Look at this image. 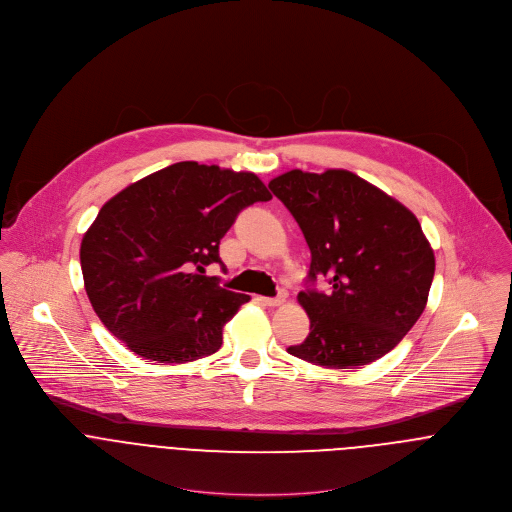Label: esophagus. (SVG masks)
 <instances>
[{"mask_svg": "<svg viewBox=\"0 0 512 512\" xmlns=\"http://www.w3.org/2000/svg\"><path fill=\"white\" fill-rule=\"evenodd\" d=\"M286 296H288V292H286V290H280L278 296H274V298L262 296V298H258V300H260L264 306H282V304L286 302Z\"/></svg>", "mask_w": 512, "mask_h": 512, "instance_id": "1", "label": "esophagus"}]
</instances>
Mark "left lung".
I'll return each instance as SVG.
<instances>
[{
  "mask_svg": "<svg viewBox=\"0 0 512 512\" xmlns=\"http://www.w3.org/2000/svg\"><path fill=\"white\" fill-rule=\"evenodd\" d=\"M312 254L298 302L310 334L288 352L324 368L364 366L390 352L420 318L434 252L416 216L348 170H290L270 184Z\"/></svg>",
  "mask_w": 512,
  "mask_h": 512,
  "instance_id": "left-lung-1",
  "label": "left lung"
}]
</instances>
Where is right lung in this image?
<instances>
[{"mask_svg":"<svg viewBox=\"0 0 512 512\" xmlns=\"http://www.w3.org/2000/svg\"><path fill=\"white\" fill-rule=\"evenodd\" d=\"M272 194L252 172L198 162L158 170L108 200L82 238L88 298L132 352L166 364L222 346V328L250 300L206 276L236 216Z\"/></svg>","mask_w":512,"mask_h":512,"instance_id":"add662e5","label":"right lung"}]
</instances>
